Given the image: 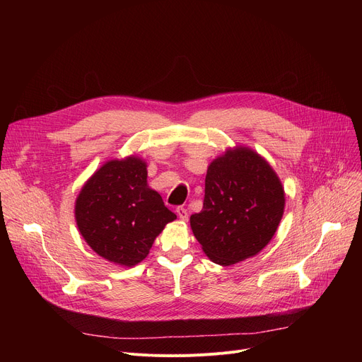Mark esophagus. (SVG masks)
Wrapping results in <instances>:
<instances>
[{
    "label": "esophagus",
    "instance_id": "34e87169",
    "mask_svg": "<svg viewBox=\"0 0 362 362\" xmlns=\"http://www.w3.org/2000/svg\"><path fill=\"white\" fill-rule=\"evenodd\" d=\"M176 213H177V216H179V218L182 220V221H187V210L186 208H183V206H179L177 210H176Z\"/></svg>",
    "mask_w": 362,
    "mask_h": 362
}]
</instances>
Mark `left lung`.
Here are the masks:
<instances>
[{
	"instance_id": "8db88e82",
	"label": "left lung",
	"mask_w": 362,
	"mask_h": 362,
	"mask_svg": "<svg viewBox=\"0 0 362 362\" xmlns=\"http://www.w3.org/2000/svg\"><path fill=\"white\" fill-rule=\"evenodd\" d=\"M283 210L276 171L252 149L236 146L208 165L204 206L191 216V227L208 258L232 265L272 240Z\"/></svg>"
}]
</instances>
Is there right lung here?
Masks as SVG:
<instances>
[{"instance_id": "obj_1", "label": "right lung", "mask_w": 362, "mask_h": 362, "mask_svg": "<svg viewBox=\"0 0 362 362\" xmlns=\"http://www.w3.org/2000/svg\"><path fill=\"white\" fill-rule=\"evenodd\" d=\"M146 163L138 157L110 160L83 185L74 217L90 248L110 262L132 267L149 252L176 214L146 183Z\"/></svg>"}]
</instances>
